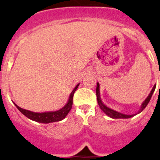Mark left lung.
Listing matches in <instances>:
<instances>
[{"label": "left lung", "mask_w": 160, "mask_h": 160, "mask_svg": "<svg viewBox=\"0 0 160 160\" xmlns=\"http://www.w3.org/2000/svg\"><path fill=\"white\" fill-rule=\"evenodd\" d=\"M155 87L156 85H154L153 87L152 90L150 92V94L148 95V97L146 98V100L142 102V106H141V109L140 111H138L137 114H139L141 113L143 110L146 108V107L147 106V104L149 103L150 100H151V97H152L153 92L155 91ZM96 94H97V99H98V103L99 107H100L101 110L104 112L107 115H108L109 117L112 118V119H128V118H131L134 115H136L137 114H132V115H125V114H123V113H120V112H118V111H115V110H112L111 108L110 107H107V106L102 102V101L101 99V97H100V85H99V83L98 82L97 83V88H96Z\"/></svg>", "instance_id": "1"}]
</instances>
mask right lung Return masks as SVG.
Listing matches in <instances>:
<instances>
[{"label": "right lung", "mask_w": 160, "mask_h": 160, "mask_svg": "<svg viewBox=\"0 0 160 160\" xmlns=\"http://www.w3.org/2000/svg\"><path fill=\"white\" fill-rule=\"evenodd\" d=\"M79 84H78L75 87V88H74L73 90H72V92H71L67 104H66L62 108L58 110V111H46V112L38 113V112H33V111L22 109V108L18 107V105H16L15 103H14V105H15L16 107L19 110L20 112L22 114H23L26 117H28V119H32V120H34V121L36 122H39V123H53V122L60 121V120H62V119L68 115V114L69 113V111L72 109V102H73L72 100H73L74 93H75L76 90L77 89Z\"/></svg>", "instance_id": "1"}]
</instances>
